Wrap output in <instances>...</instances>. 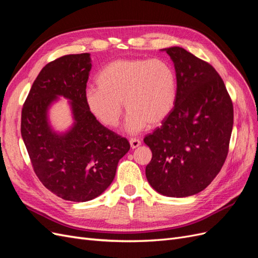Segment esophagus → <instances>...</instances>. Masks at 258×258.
Listing matches in <instances>:
<instances>
[{
  "label": "esophagus",
  "mask_w": 258,
  "mask_h": 258,
  "mask_svg": "<svg viewBox=\"0 0 258 258\" xmlns=\"http://www.w3.org/2000/svg\"><path fill=\"white\" fill-rule=\"evenodd\" d=\"M130 145H131L132 148H137V147H139L140 145H141V141H140L139 139L132 138V139H130Z\"/></svg>",
  "instance_id": "34e87169"
}]
</instances>
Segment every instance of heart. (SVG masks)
<instances>
[{"instance_id":"heart-1","label":"heart","mask_w":258,"mask_h":258,"mask_svg":"<svg viewBox=\"0 0 258 258\" xmlns=\"http://www.w3.org/2000/svg\"><path fill=\"white\" fill-rule=\"evenodd\" d=\"M96 83L98 88H89L85 95L88 110L105 127L116 128L123 102L131 134L147 123H161L176 101V73L168 61L159 58L114 60L101 70Z\"/></svg>"}]
</instances>
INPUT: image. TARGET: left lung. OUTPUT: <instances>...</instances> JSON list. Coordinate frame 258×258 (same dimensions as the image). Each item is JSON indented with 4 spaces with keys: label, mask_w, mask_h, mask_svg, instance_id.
<instances>
[{
    "label": "left lung",
    "mask_w": 258,
    "mask_h": 258,
    "mask_svg": "<svg viewBox=\"0 0 258 258\" xmlns=\"http://www.w3.org/2000/svg\"><path fill=\"white\" fill-rule=\"evenodd\" d=\"M174 62L176 101L161 127L144 138L153 157L145 174L155 190L188 197L204 190L220 172L229 151L233 105L216 70L181 47Z\"/></svg>",
    "instance_id": "8db88e82"
}]
</instances>
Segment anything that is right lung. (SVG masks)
Segmentation results:
<instances>
[{
  "mask_svg": "<svg viewBox=\"0 0 258 258\" xmlns=\"http://www.w3.org/2000/svg\"><path fill=\"white\" fill-rule=\"evenodd\" d=\"M90 54H67L37 75L21 111V137L32 168L56 196L74 202L98 197L115 177L120 158L130 150L126 138L100 123L85 102ZM57 95L73 101L75 126L66 135L52 133L48 106Z\"/></svg>",
  "mask_w": 258,
  "mask_h": 258,
  "instance_id": "add662e5",
  "label": "right lung"
}]
</instances>
